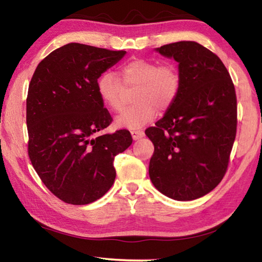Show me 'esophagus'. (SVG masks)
Returning <instances> with one entry per match:
<instances>
[{
  "instance_id": "esophagus-1",
  "label": "esophagus",
  "mask_w": 262,
  "mask_h": 262,
  "mask_svg": "<svg viewBox=\"0 0 262 262\" xmlns=\"http://www.w3.org/2000/svg\"><path fill=\"white\" fill-rule=\"evenodd\" d=\"M130 134L133 136V139L134 140H140L142 137L144 136V132L143 130H140V129H133L130 132Z\"/></svg>"
}]
</instances>
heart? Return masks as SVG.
Returning <instances> with one entry per match:
<instances>
[{
    "label": "heart",
    "instance_id": "obj_1",
    "mask_svg": "<svg viewBox=\"0 0 262 262\" xmlns=\"http://www.w3.org/2000/svg\"><path fill=\"white\" fill-rule=\"evenodd\" d=\"M117 78L112 73L101 74L97 81L100 100L112 111L125 104V88H135L134 104L115 119L119 128L139 129L156 117L157 108L165 111L173 104L180 90V75L173 64L145 59H133L119 69Z\"/></svg>",
    "mask_w": 262,
    "mask_h": 262
}]
</instances>
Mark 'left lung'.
<instances>
[{"label": "left lung", "instance_id": "obj_1", "mask_svg": "<svg viewBox=\"0 0 262 262\" xmlns=\"http://www.w3.org/2000/svg\"><path fill=\"white\" fill-rule=\"evenodd\" d=\"M178 62V97L145 130L155 151L149 177L159 192L190 201L211 192L227 172L237 130V98L223 62L195 41L156 48Z\"/></svg>", "mask_w": 262, "mask_h": 262}]
</instances>
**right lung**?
Wrapping results in <instances>:
<instances>
[{"instance_id": "obj_1", "label": "right lung", "mask_w": 262, "mask_h": 262, "mask_svg": "<svg viewBox=\"0 0 262 262\" xmlns=\"http://www.w3.org/2000/svg\"><path fill=\"white\" fill-rule=\"evenodd\" d=\"M125 51L72 42L53 51L31 79L26 99L29 157L51 192L66 203L88 205L112 187L114 157L133 142L126 129L101 134L112 118L97 81Z\"/></svg>"}]
</instances>
